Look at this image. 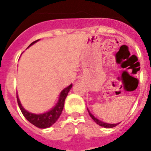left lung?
Returning <instances> with one entry per match:
<instances>
[{"label":"left lung","mask_w":151,"mask_h":151,"mask_svg":"<svg viewBox=\"0 0 151 151\" xmlns=\"http://www.w3.org/2000/svg\"><path fill=\"white\" fill-rule=\"evenodd\" d=\"M88 114H89L90 117H92V119L97 124H99V126H102V127H104V128H114V127H115L116 125H117V124H119V123H117V124H109V123H105V122H102V121H100V120H99L98 118H96V117H94L93 115L90 113V111L88 110Z\"/></svg>","instance_id":"8db88e82"}]
</instances>
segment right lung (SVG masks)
I'll return each mask as SVG.
<instances>
[{
  "label": "right lung",
  "mask_w": 151,
  "mask_h": 151,
  "mask_svg": "<svg viewBox=\"0 0 151 151\" xmlns=\"http://www.w3.org/2000/svg\"><path fill=\"white\" fill-rule=\"evenodd\" d=\"M38 41L39 40L32 42L28 46V48L33 45L34 44H35L37 41ZM72 86H73V85L71 84V85H69L68 87L65 88L60 92L59 99H58V102H57L56 104L51 110H49L47 112L43 113V114H34V113H30L29 111H27V110H25L23 106H22V104H21V103H20V100L19 99V96H18L17 94L18 104H19L20 110L22 111V114L26 117V119L28 122H30L32 124H34V125H35V126L39 128V129H47V128H49V127L52 126V124H55L57 120L59 119V116L61 115L63 109L65 99H66V96L68 95V92L71 89Z\"/></svg>",
  "instance_id": "1"
}]
</instances>
